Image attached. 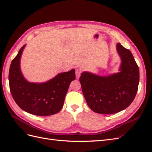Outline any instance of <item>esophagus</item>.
I'll return each instance as SVG.
<instances>
[{
  "mask_svg": "<svg viewBox=\"0 0 152 152\" xmlns=\"http://www.w3.org/2000/svg\"><path fill=\"white\" fill-rule=\"evenodd\" d=\"M82 70L80 68H77L75 70V74H76V78L77 79H79V78L80 77L81 73H82Z\"/></svg>",
  "mask_w": 152,
  "mask_h": 152,
  "instance_id": "obj_1",
  "label": "esophagus"
}]
</instances>
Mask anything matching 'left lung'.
<instances>
[{
  "label": "left lung",
  "mask_w": 152,
  "mask_h": 152,
  "mask_svg": "<svg viewBox=\"0 0 152 152\" xmlns=\"http://www.w3.org/2000/svg\"><path fill=\"white\" fill-rule=\"evenodd\" d=\"M117 51L121 57V72L100 77L83 72L80 77L82 91L89 107L100 114H113L129 106L138 89L140 70L129 50L118 43Z\"/></svg>",
  "instance_id": "obj_1"
}]
</instances>
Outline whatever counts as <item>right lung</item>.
Segmentation results:
<instances>
[{
  "label": "right lung",
  "instance_id": "1",
  "mask_svg": "<svg viewBox=\"0 0 152 152\" xmlns=\"http://www.w3.org/2000/svg\"><path fill=\"white\" fill-rule=\"evenodd\" d=\"M24 45L12 59L9 72L10 88L16 104L29 113L38 116L56 114L62 108L70 82L75 79L74 69L59 74L42 84L30 83L23 76L20 60Z\"/></svg>",
  "mask_w": 152,
  "mask_h": 152
}]
</instances>
